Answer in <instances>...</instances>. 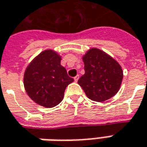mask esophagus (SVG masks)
Masks as SVG:
<instances>
[{"label":"esophagus","instance_id":"34e87169","mask_svg":"<svg viewBox=\"0 0 147 147\" xmlns=\"http://www.w3.org/2000/svg\"><path fill=\"white\" fill-rule=\"evenodd\" d=\"M78 78H79V76H78V75L75 76V77L74 78V81H75V82H78Z\"/></svg>","mask_w":147,"mask_h":147}]
</instances>
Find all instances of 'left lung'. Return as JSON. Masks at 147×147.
I'll return each mask as SVG.
<instances>
[{"label":"left lung","instance_id":"8db88e82","mask_svg":"<svg viewBox=\"0 0 147 147\" xmlns=\"http://www.w3.org/2000/svg\"><path fill=\"white\" fill-rule=\"evenodd\" d=\"M85 74L78 81L86 96L103 102L118 92L123 79L120 64L99 48H90L82 57Z\"/></svg>","mask_w":147,"mask_h":147}]
</instances>
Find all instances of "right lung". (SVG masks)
I'll list each match as a JSON object with an SVG mask.
<instances>
[{
	"label": "right lung",
	"instance_id": "add662e5",
	"mask_svg": "<svg viewBox=\"0 0 147 147\" xmlns=\"http://www.w3.org/2000/svg\"><path fill=\"white\" fill-rule=\"evenodd\" d=\"M61 61L57 53L47 49L31 61L24 73L23 83L28 96L44 108H53L61 103L67 86L74 82Z\"/></svg>",
	"mask_w": 147,
	"mask_h": 147
}]
</instances>
